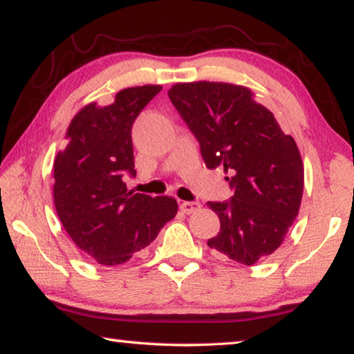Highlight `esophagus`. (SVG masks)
Listing matches in <instances>:
<instances>
[{
  "label": "esophagus",
  "instance_id": "34e87169",
  "mask_svg": "<svg viewBox=\"0 0 354 354\" xmlns=\"http://www.w3.org/2000/svg\"><path fill=\"white\" fill-rule=\"evenodd\" d=\"M200 207H201V205L198 201H184V203H181V205H179V209H181L184 214L196 212Z\"/></svg>",
  "mask_w": 354,
  "mask_h": 354
}]
</instances>
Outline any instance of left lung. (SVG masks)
I'll return each instance as SVG.
<instances>
[{
    "label": "left lung",
    "instance_id": "left-lung-1",
    "mask_svg": "<svg viewBox=\"0 0 354 354\" xmlns=\"http://www.w3.org/2000/svg\"><path fill=\"white\" fill-rule=\"evenodd\" d=\"M169 97L207 169L223 167L230 175L231 198L207 201L220 218L207 245L220 257L253 266L283 243L298 215L304 173L297 143L247 87L175 84Z\"/></svg>",
    "mask_w": 354,
    "mask_h": 354
}]
</instances>
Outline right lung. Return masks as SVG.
<instances>
[{
    "mask_svg": "<svg viewBox=\"0 0 354 354\" xmlns=\"http://www.w3.org/2000/svg\"><path fill=\"white\" fill-rule=\"evenodd\" d=\"M160 86L120 91L111 106L88 104L71 120L67 148L55 160V205L71 241L101 266L147 248L178 212L170 196L128 192L136 176L133 124Z\"/></svg>",
    "mask_w": 354,
    "mask_h": 354,
    "instance_id": "1",
    "label": "right lung"
}]
</instances>
